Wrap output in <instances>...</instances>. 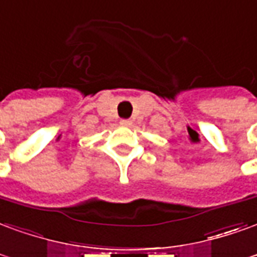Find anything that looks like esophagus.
<instances>
[{
  "instance_id": "obj_1",
  "label": "esophagus",
  "mask_w": 257,
  "mask_h": 257,
  "mask_svg": "<svg viewBox=\"0 0 257 257\" xmlns=\"http://www.w3.org/2000/svg\"><path fill=\"white\" fill-rule=\"evenodd\" d=\"M119 125H121V126H125V128H128V126L132 125V121H131V119H121V121H119Z\"/></svg>"
}]
</instances>
